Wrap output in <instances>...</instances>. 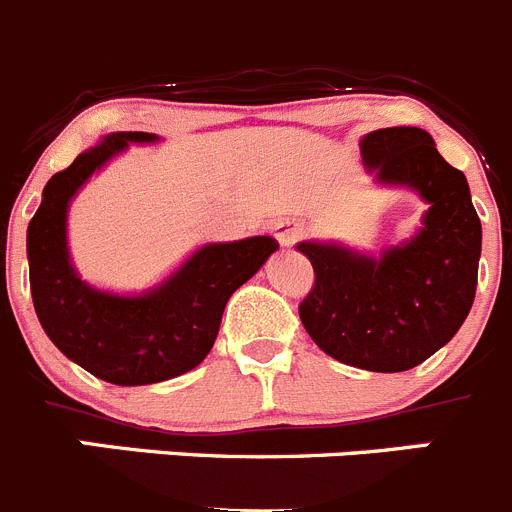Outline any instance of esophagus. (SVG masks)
<instances>
[{"instance_id":"obj_1","label":"esophagus","mask_w":512,"mask_h":512,"mask_svg":"<svg viewBox=\"0 0 512 512\" xmlns=\"http://www.w3.org/2000/svg\"><path fill=\"white\" fill-rule=\"evenodd\" d=\"M299 236H302V228H299L294 220H279V223L274 225V238L279 241L281 248L294 246V243L299 241Z\"/></svg>"}]
</instances>
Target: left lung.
I'll return each mask as SVG.
<instances>
[{"mask_svg":"<svg viewBox=\"0 0 512 512\" xmlns=\"http://www.w3.org/2000/svg\"><path fill=\"white\" fill-rule=\"evenodd\" d=\"M375 185L426 203L414 236L378 256L340 241H299L314 289L299 307L304 330L330 358L373 373L416 368L444 348L470 314L482 225L467 177L437 152L429 131L388 126L360 139Z\"/></svg>","mask_w":512,"mask_h":512,"instance_id":"1","label":"left lung"}]
</instances>
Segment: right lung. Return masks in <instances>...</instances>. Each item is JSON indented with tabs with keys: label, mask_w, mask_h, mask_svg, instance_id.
Segmentation results:
<instances>
[{
	"label": "right lung",
	"mask_w": 512,
	"mask_h": 512,
	"mask_svg": "<svg viewBox=\"0 0 512 512\" xmlns=\"http://www.w3.org/2000/svg\"><path fill=\"white\" fill-rule=\"evenodd\" d=\"M157 142L147 131L98 139L68 170L50 177L27 225L32 304L42 330L65 358L116 386H149L198 368L218 337L231 294L279 248L269 236L205 243L139 294L106 292L81 279L68 248L70 203L129 144Z\"/></svg>",
	"instance_id": "obj_1"
}]
</instances>
